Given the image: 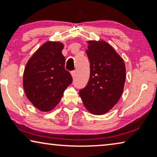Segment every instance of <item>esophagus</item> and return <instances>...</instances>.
<instances>
[{
  "label": "esophagus",
  "mask_w": 157,
  "mask_h": 157,
  "mask_svg": "<svg viewBox=\"0 0 157 157\" xmlns=\"http://www.w3.org/2000/svg\"><path fill=\"white\" fill-rule=\"evenodd\" d=\"M71 76L73 78H74L75 76H76V71H71Z\"/></svg>",
  "instance_id": "obj_1"
}]
</instances>
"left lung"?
Here are the masks:
<instances>
[{
	"label": "left lung",
	"instance_id": "1",
	"mask_svg": "<svg viewBox=\"0 0 157 157\" xmlns=\"http://www.w3.org/2000/svg\"><path fill=\"white\" fill-rule=\"evenodd\" d=\"M87 43L86 52L90 62V77L79 95L90 113L101 115L112 109L121 96L126 81L125 63L106 41Z\"/></svg>",
	"mask_w": 157,
	"mask_h": 157
}]
</instances>
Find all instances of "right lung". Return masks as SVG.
Segmentation results:
<instances>
[{
    "instance_id": "1",
    "label": "right lung",
    "mask_w": 157,
    "mask_h": 157,
    "mask_svg": "<svg viewBox=\"0 0 157 157\" xmlns=\"http://www.w3.org/2000/svg\"><path fill=\"white\" fill-rule=\"evenodd\" d=\"M63 48L60 42L45 43L25 65L23 80L25 94L40 111L54 109L72 83L71 75L65 69Z\"/></svg>"
}]
</instances>
